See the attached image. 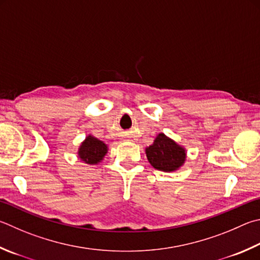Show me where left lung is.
<instances>
[{
  "label": "left lung",
  "mask_w": 260,
  "mask_h": 260,
  "mask_svg": "<svg viewBox=\"0 0 260 260\" xmlns=\"http://www.w3.org/2000/svg\"><path fill=\"white\" fill-rule=\"evenodd\" d=\"M146 157L153 168L174 172L185 161V150L166 135L160 133L153 143L145 149Z\"/></svg>",
  "instance_id": "left-lung-1"
}]
</instances>
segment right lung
<instances>
[{
  "label": "right lung",
  "instance_id": "1",
  "mask_svg": "<svg viewBox=\"0 0 260 260\" xmlns=\"http://www.w3.org/2000/svg\"><path fill=\"white\" fill-rule=\"evenodd\" d=\"M107 151V145L102 141L93 138L92 135H88L78 150V157L84 162L94 165L101 161Z\"/></svg>",
  "mask_w": 260,
  "mask_h": 260
}]
</instances>
